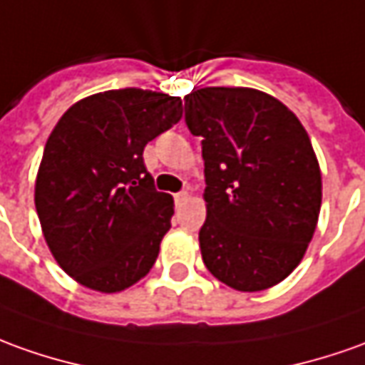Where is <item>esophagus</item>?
Returning a JSON list of instances; mask_svg holds the SVG:
<instances>
[{"mask_svg": "<svg viewBox=\"0 0 365 365\" xmlns=\"http://www.w3.org/2000/svg\"><path fill=\"white\" fill-rule=\"evenodd\" d=\"M187 190H180V192H177V195H175V200H177V202H180V200H185V198H187Z\"/></svg>", "mask_w": 365, "mask_h": 365, "instance_id": "obj_1", "label": "esophagus"}]
</instances>
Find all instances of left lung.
I'll return each instance as SVG.
<instances>
[{
    "label": "left lung",
    "instance_id": "obj_1",
    "mask_svg": "<svg viewBox=\"0 0 365 365\" xmlns=\"http://www.w3.org/2000/svg\"><path fill=\"white\" fill-rule=\"evenodd\" d=\"M202 137L207 220L198 232L208 272L240 292L282 282L312 240L322 177L302 123L278 99L245 87L185 97Z\"/></svg>",
    "mask_w": 365,
    "mask_h": 365
}]
</instances>
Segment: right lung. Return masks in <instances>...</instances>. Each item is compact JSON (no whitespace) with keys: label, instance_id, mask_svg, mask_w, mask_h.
Here are the masks:
<instances>
[{"label":"right lung","instance_id":"1","mask_svg":"<svg viewBox=\"0 0 365 365\" xmlns=\"http://www.w3.org/2000/svg\"><path fill=\"white\" fill-rule=\"evenodd\" d=\"M180 97L115 89L75 103L47 139L35 208L49 250L77 282L120 292L147 276L173 218L143 160L177 125Z\"/></svg>","mask_w":365,"mask_h":365}]
</instances>
